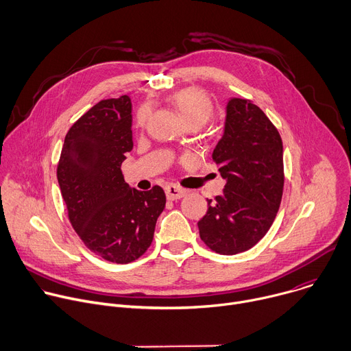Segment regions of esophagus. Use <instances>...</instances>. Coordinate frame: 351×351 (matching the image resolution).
<instances>
[{
	"mask_svg": "<svg viewBox=\"0 0 351 351\" xmlns=\"http://www.w3.org/2000/svg\"><path fill=\"white\" fill-rule=\"evenodd\" d=\"M165 193H167L168 199H178L186 194V190H183L182 187H179L176 184H168L165 187Z\"/></svg>",
	"mask_w": 351,
	"mask_h": 351,
	"instance_id": "esophagus-1",
	"label": "esophagus"
}]
</instances>
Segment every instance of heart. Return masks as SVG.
<instances>
[{"mask_svg": "<svg viewBox=\"0 0 351 351\" xmlns=\"http://www.w3.org/2000/svg\"><path fill=\"white\" fill-rule=\"evenodd\" d=\"M171 101L180 112L186 125L198 123L204 125L210 121L214 114V106L208 94L198 87H187L176 91L171 95ZM149 114H152V104L144 103L136 115V125L144 128Z\"/></svg>", "mask_w": 351, "mask_h": 351, "instance_id": "1", "label": "heart"}]
</instances>
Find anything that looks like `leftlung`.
<instances>
[{
	"label": "left lung",
	"instance_id": "left-lung-1",
	"mask_svg": "<svg viewBox=\"0 0 351 351\" xmlns=\"http://www.w3.org/2000/svg\"><path fill=\"white\" fill-rule=\"evenodd\" d=\"M213 158L226 184L214 202L207 199L197 225L213 252L233 256L254 247L276 217L285 182L282 138L260 107L232 97Z\"/></svg>",
	"mask_w": 351,
	"mask_h": 351
}]
</instances>
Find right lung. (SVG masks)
Masks as SVG:
<instances>
[{
    "instance_id": "add662e5",
    "label": "right lung",
    "mask_w": 351,
    "mask_h": 351,
    "mask_svg": "<svg viewBox=\"0 0 351 351\" xmlns=\"http://www.w3.org/2000/svg\"><path fill=\"white\" fill-rule=\"evenodd\" d=\"M132 148L130 98L103 99L72 125L57 168L73 229L93 253L117 264L147 252L167 203L160 186L140 191L125 182L121 165Z\"/></svg>"
}]
</instances>
